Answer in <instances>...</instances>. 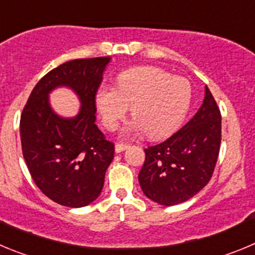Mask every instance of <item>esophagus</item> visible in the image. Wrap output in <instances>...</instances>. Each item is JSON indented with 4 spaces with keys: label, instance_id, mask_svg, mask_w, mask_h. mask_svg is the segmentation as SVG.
Returning <instances> with one entry per match:
<instances>
[{
    "label": "esophagus",
    "instance_id": "34e87169",
    "mask_svg": "<svg viewBox=\"0 0 255 255\" xmlns=\"http://www.w3.org/2000/svg\"><path fill=\"white\" fill-rule=\"evenodd\" d=\"M127 147L128 146L125 143H117L116 146H114V150H116L117 153H119V152H122V151H125Z\"/></svg>",
    "mask_w": 255,
    "mask_h": 255
}]
</instances>
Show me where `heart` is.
Returning a JSON list of instances; mask_svg holds the SVG:
<instances>
[{
  "instance_id": "b5f03b06",
  "label": "heart",
  "mask_w": 255,
  "mask_h": 255,
  "mask_svg": "<svg viewBox=\"0 0 255 255\" xmlns=\"http://www.w3.org/2000/svg\"><path fill=\"white\" fill-rule=\"evenodd\" d=\"M94 100L107 129H116L130 107L134 118L123 128L122 136L147 133L151 138H160L174 132L184 121L192 100V86L184 77L144 66L121 73L117 88L100 85Z\"/></svg>"
}]
</instances>
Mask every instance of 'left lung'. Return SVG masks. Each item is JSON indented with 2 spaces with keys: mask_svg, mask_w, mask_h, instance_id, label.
Returning <instances> with one entry per match:
<instances>
[{
  "mask_svg": "<svg viewBox=\"0 0 255 255\" xmlns=\"http://www.w3.org/2000/svg\"><path fill=\"white\" fill-rule=\"evenodd\" d=\"M221 144V113L205 86V99L193 118L164 142L144 148L138 174L143 194L161 206L188 201L207 185Z\"/></svg>",
  "mask_w": 255,
  "mask_h": 255,
  "instance_id": "8db88e82",
  "label": "left lung"
}]
</instances>
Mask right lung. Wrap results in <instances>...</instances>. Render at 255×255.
I'll return each mask as SVG.
<instances>
[{
    "mask_svg": "<svg viewBox=\"0 0 255 255\" xmlns=\"http://www.w3.org/2000/svg\"><path fill=\"white\" fill-rule=\"evenodd\" d=\"M111 57L73 59L43 77L31 91L20 119L22 155L34 183L66 207L90 205L102 193L114 144L95 125V91ZM58 87L72 90L82 107L75 117H62L50 105Z\"/></svg>",
    "mask_w": 255,
    "mask_h": 255,
    "instance_id": "obj_1",
    "label": "right lung"
}]
</instances>
